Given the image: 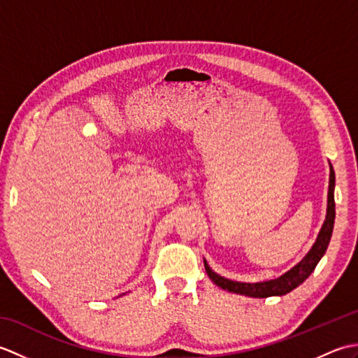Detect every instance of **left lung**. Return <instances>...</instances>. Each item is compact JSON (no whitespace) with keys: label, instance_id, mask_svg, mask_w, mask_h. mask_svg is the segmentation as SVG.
I'll use <instances>...</instances> for the list:
<instances>
[{"label":"left lung","instance_id":"8db88e82","mask_svg":"<svg viewBox=\"0 0 358 358\" xmlns=\"http://www.w3.org/2000/svg\"><path fill=\"white\" fill-rule=\"evenodd\" d=\"M334 187H336V173H334L332 166L329 164V191H328V209H326V218L322 226L320 232H318V237L313 248L309 249V252L303 257L300 263H296L292 269L285 272L283 275L278 278L268 280V281H257V283H243V281H234L229 278H224L218 275L217 272L210 269L208 262L204 260V268L209 278L214 281V283L224 289L227 292L240 294V295H248V296H255V299H266V296H275V295H286L291 292L292 289L300 286L303 281H305L313 271L318 262L322 260L324 255L326 249L332 237V229H334V220H336V201H334Z\"/></svg>","mask_w":358,"mask_h":358}]
</instances>
